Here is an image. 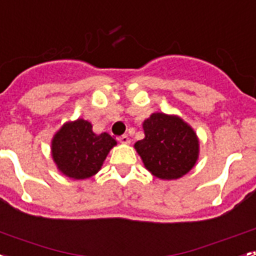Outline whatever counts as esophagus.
Masks as SVG:
<instances>
[{"label": "esophagus", "instance_id": "obj_1", "mask_svg": "<svg viewBox=\"0 0 256 256\" xmlns=\"http://www.w3.org/2000/svg\"><path fill=\"white\" fill-rule=\"evenodd\" d=\"M119 141L122 144H130V138L126 134H123V136H120L119 137Z\"/></svg>", "mask_w": 256, "mask_h": 256}]
</instances>
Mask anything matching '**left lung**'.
I'll list each match as a JSON object with an SVG mask.
<instances>
[{"mask_svg":"<svg viewBox=\"0 0 256 256\" xmlns=\"http://www.w3.org/2000/svg\"><path fill=\"white\" fill-rule=\"evenodd\" d=\"M142 128L145 137L134 144V149L154 176L178 179L195 166L199 138L179 116L152 114Z\"/></svg>","mask_w":256,"mask_h":256,"instance_id":"left-lung-1","label":"left lung"}]
</instances>
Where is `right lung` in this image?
Instances as JSON below:
<instances>
[{
  "instance_id": "right-lung-1",
  "label": "right lung",
  "mask_w": 256,
  "mask_h": 256,
  "mask_svg": "<svg viewBox=\"0 0 256 256\" xmlns=\"http://www.w3.org/2000/svg\"><path fill=\"white\" fill-rule=\"evenodd\" d=\"M116 145L108 133L95 134L92 123L77 119L61 126L52 138V158L57 168L72 179H86L100 170Z\"/></svg>"
}]
</instances>
